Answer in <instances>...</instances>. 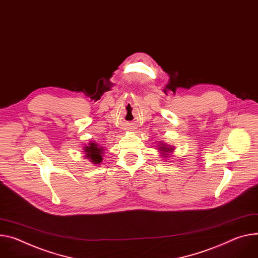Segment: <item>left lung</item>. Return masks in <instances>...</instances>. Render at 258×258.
Here are the masks:
<instances>
[{
  "label": "left lung",
  "mask_w": 258,
  "mask_h": 258,
  "mask_svg": "<svg viewBox=\"0 0 258 258\" xmlns=\"http://www.w3.org/2000/svg\"><path fill=\"white\" fill-rule=\"evenodd\" d=\"M162 148H163V147H162ZM163 149H165V150H167V149H168V148H163Z\"/></svg>",
  "instance_id": "8db88e82"
}]
</instances>
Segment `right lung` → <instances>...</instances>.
Instances as JSON below:
<instances>
[{
	"mask_svg": "<svg viewBox=\"0 0 258 258\" xmlns=\"http://www.w3.org/2000/svg\"><path fill=\"white\" fill-rule=\"evenodd\" d=\"M90 146L85 147V151L87 152V157L91 159L95 163H100L102 161V151L103 149L100 148L96 143L89 144Z\"/></svg>",
	"mask_w": 258,
	"mask_h": 258,
	"instance_id": "1",
	"label": "right lung"
}]
</instances>
